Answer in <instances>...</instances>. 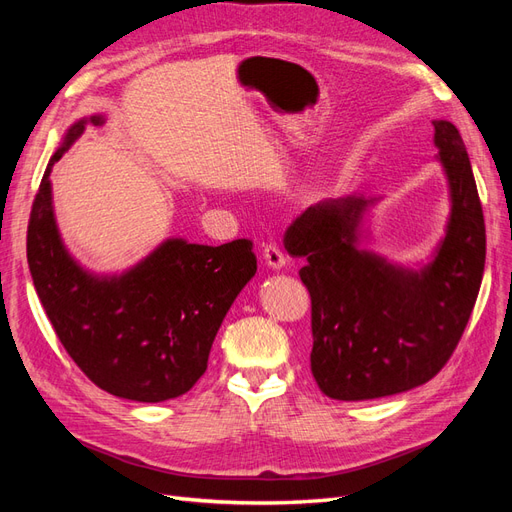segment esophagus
Here are the masks:
<instances>
[{
    "label": "esophagus",
    "instance_id": "obj_1",
    "mask_svg": "<svg viewBox=\"0 0 512 512\" xmlns=\"http://www.w3.org/2000/svg\"><path fill=\"white\" fill-rule=\"evenodd\" d=\"M262 258H265L267 265L271 269H275V271L282 269L286 265V256H284V252L275 243H267L265 245V250H262Z\"/></svg>",
    "mask_w": 512,
    "mask_h": 512
}]
</instances>
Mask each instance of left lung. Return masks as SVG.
Here are the masks:
<instances>
[{
    "mask_svg": "<svg viewBox=\"0 0 512 512\" xmlns=\"http://www.w3.org/2000/svg\"><path fill=\"white\" fill-rule=\"evenodd\" d=\"M451 183V222L436 260L421 273L356 250V226L371 200L327 198L294 218L288 254L312 299L309 361L324 395L365 401L429 382L451 359L485 271V218L466 145L451 121H433Z\"/></svg>",
    "mask_w": 512,
    "mask_h": 512,
    "instance_id": "1",
    "label": "left lung"
}]
</instances>
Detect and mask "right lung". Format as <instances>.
Listing matches in <instances>:
<instances>
[{"mask_svg":"<svg viewBox=\"0 0 512 512\" xmlns=\"http://www.w3.org/2000/svg\"><path fill=\"white\" fill-rule=\"evenodd\" d=\"M100 123V117H91ZM85 121L70 128L44 170L27 224V262L55 335L102 391L158 404L188 393L207 371L220 324L256 273L254 243L211 247L170 239L121 277L85 273L61 245L51 166Z\"/></svg>","mask_w":512,"mask_h":512,"instance_id":"right-lung-1","label":"right lung"}]
</instances>
